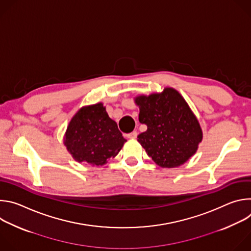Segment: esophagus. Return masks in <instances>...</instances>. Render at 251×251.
Segmentation results:
<instances>
[{"label": "esophagus", "instance_id": "esophagus-1", "mask_svg": "<svg viewBox=\"0 0 251 251\" xmlns=\"http://www.w3.org/2000/svg\"><path fill=\"white\" fill-rule=\"evenodd\" d=\"M126 136H127V138H129V139H135V138H137L138 133H137L136 131H133V132H131V133L127 134Z\"/></svg>", "mask_w": 251, "mask_h": 251}]
</instances>
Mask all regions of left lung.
<instances>
[{"mask_svg":"<svg viewBox=\"0 0 251 251\" xmlns=\"http://www.w3.org/2000/svg\"><path fill=\"white\" fill-rule=\"evenodd\" d=\"M139 121L147 131L138 141L152 160L163 168H175L187 162L202 139L201 126L182 95L173 88L160 94L139 96Z\"/></svg>","mask_w":251,"mask_h":251,"instance_id":"obj_1","label":"left lung"}]
</instances>
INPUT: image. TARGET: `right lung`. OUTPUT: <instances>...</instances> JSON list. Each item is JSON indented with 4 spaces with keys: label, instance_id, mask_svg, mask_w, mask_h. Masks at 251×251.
<instances>
[{
    "label": "right lung",
    "instance_id": "add662e5",
    "mask_svg": "<svg viewBox=\"0 0 251 251\" xmlns=\"http://www.w3.org/2000/svg\"><path fill=\"white\" fill-rule=\"evenodd\" d=\"M64 144L79 163L102 166L114 158L126 140L102 103L81 108L69 122Z\"/></svg>",
    "mask_w": 251,
    "mask_h": 251
}]
</instances>
